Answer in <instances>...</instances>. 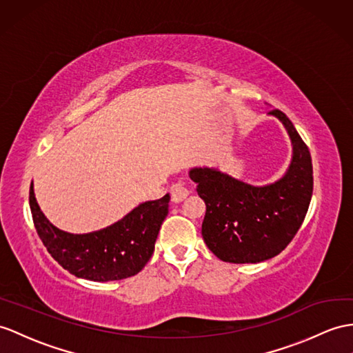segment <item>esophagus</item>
<instances>
[{"label": "esophagus", "instance_id": "34e87169", "mask_svg": "<svg viewBox=\"0 0 353 353\" xmlns=\"http://www.w3.org/2000/svg\"><path fill=\"white\" fill-rule=\"evenodd\" d=\"M170 199H172V202H175V203H178V202H183L185 197L190 194V192H188V188L183 184V183H175V184H172L170 185Z\"/></svg>", "mask_w": 353, "mask_h": 353}]
</instances>
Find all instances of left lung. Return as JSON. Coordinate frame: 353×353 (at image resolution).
I'll use <instances>...</instances> for the list:
<instances>
[{"label":"left lung","mask_w":353,"mask_h":353,"mask_svg":"<svg viewBox=\"0 0 353 353\" xmlns=\"http://www.w3.org/2000/svg\"><path fill=\"white\" fill-rule=\"evenodd\" d=\"M290 136L292 161L279 181L254 187L211 168H193L206 212L205 244L220 261L257 263L281 253L303 225L313 194V165L307 145L281 110L274 109Z\"/></svg>","instance_id":"left-lung-1"}]
</instances>
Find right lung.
<instances>
[{"label": "right lung", "instance_id": "right-lung-1", "mask_svg": "<svg viewBox=\"0 0 353 353\" xmlns=\"http://www.w3.org/2000/svg\"><path fill=\"white\" fill-rule=\"evenodd\" d=\"M170 196L143 202L114 225L90 234L74 235L50 223L30 187L32 221L49 254L73 276L91 281H112L136 276L154 253Z\"/></svg>", "mask_w": 353, "mask_h": 353}]
</instances>
